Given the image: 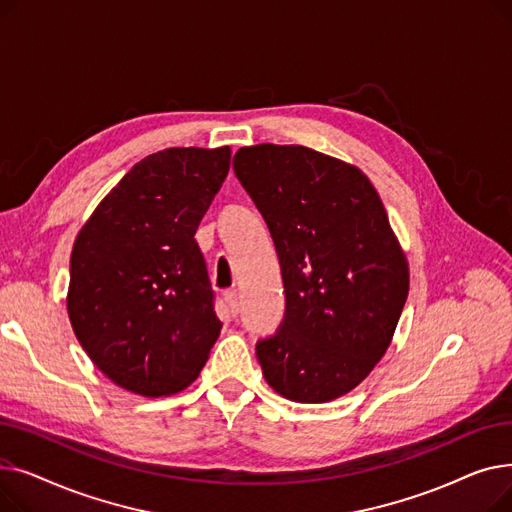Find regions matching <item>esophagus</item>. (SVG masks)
Segmentation results:
<instances>
[{
	"instance_id": "1",
	"label": "esophagus",
	"mask_w": 512,
	"mask_h": 512,
	"mask_svg": "<svg viewBox=\"0 0 512 512\" xmlns=\"http://www.w3.org/2000/svg\"><path fill=\"white\" fill-rule=\"evenodd\" d=\"M224 301H226L230 313L236 315L238 313V294H236V290H226L224 292Z\"/></svg>"
}]
</instances>
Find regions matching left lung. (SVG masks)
<instances>
[{"instance_id": "left-lung-1", "label": "left lung", "mask_w": 512, "mask_h": 512, "mask_svg": "<svg viewBox=\"0 0 512 512\" xmlns=\"http://www.w3.org/2000/svg\"><path fill=\"white\" fill-rule=\"evenodd\" d=\"M234 174L274 238L286 292L280 330L257 342L263 378L294 402L357 388L392 342L409 263L369 178L303 145H253Z\"/></svg>"}]
</instances>
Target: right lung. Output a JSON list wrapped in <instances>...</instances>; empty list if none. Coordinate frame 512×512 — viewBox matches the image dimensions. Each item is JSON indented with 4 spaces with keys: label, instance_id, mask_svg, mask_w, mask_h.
Listing matches in <instances>:
<instances>
[{
    "label": "right lung",
    "instance_id": "right-lung-1",
    "mask_svg": "<svg viewBox=\"0 0 512 512\" xmlns=\"http://www.w3.org/2000/svg\"><path fill=\"white\" fill-rule=\"evenodd\" d=\"M230 147L147 155L103 197L70 255L68 317L97 369L157 398L197 380L222 330L199 222L230 170Z\"/></svg>",
    "mask_w": 512,
    "mask_h": 512
}]
</instances>
